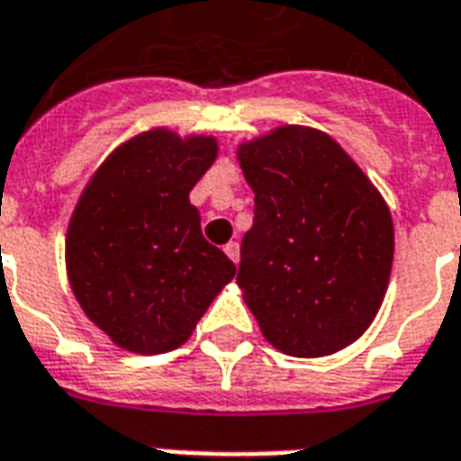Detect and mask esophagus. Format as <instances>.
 <instances>
[{
	"mask_svg": "<svg viewBox=\"0 0 461 461\" xmlns=\"http://www.w3.org/2000/svg\"><path fill=\"white\" fill-rule=\"evenodd\" d=\"M224 254L237 264V261H240V244H237V241H230V244L224 247Z\"/></svg>",
	"mask_w": 461,
	"mask_h": 461,
	"instance_id": "34e87169",
	"label": "esophagus"
}]
</instances>
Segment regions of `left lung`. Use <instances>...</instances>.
Listing matches in <instances>:
<instances>
[{
    "label": "left lung",
    "instance_id": "left-lung-1",
    "mask_svg": "<svg viewBox=\"0 0 461 461\" xmlns=\"http://www.w3.org/2000/svg\"><path fill=\"white\" fill-rule=\"evenodd\" d=\"M254 190L237 284L264 339L296 357L330 356L375 319L393 269L390 210L326 132L284 125L244 142Z\"/></svg>",
    "mask_w": 461,
    "mask_h": 461
}]
</instances>
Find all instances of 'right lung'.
Instances as JSON below:
<instances>
[{"instance_id": "right-lung-1", "label": "right lung", "mask_w": 461, "mask_h": 461, "mask_svg": "<svg viewBox=\"0 0 461 461\" xmlns=\"http://www.w3.org/2000/svg\"><path fill=\"white\" fill-rule=\"evenodd\" d=\"M214 138L148 131L98 167L76 204L66 267L76 299L125 350L155 356L190 339L237 267L202 237L190 190Z\"/></svg>"}]
</instances>
